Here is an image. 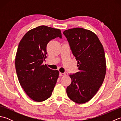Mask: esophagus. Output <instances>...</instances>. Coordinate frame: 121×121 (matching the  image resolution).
<instances>
[{
  "mask_svg": "<svg viewBox=\"0 0 121 121\" xmlns=\"http://www.w3.org/2000/svg\"><path fill=\"white\" fill-rule=\"evenodd\" d=\"M65 73H61L60 72L59 73V76H65Z\"/></svg>",
  "mask_w": 121,
  "mask_h": 121,
  "instance_id": "esophagus-1",
  "label": "esophagus"
}]
</instances>
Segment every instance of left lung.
Wrapping results in <instances>:
<instances>
[{"label": "left lung", "mask_w": 121, "mask_h": 121, "mask_svg": "<svg viewBox=\"0 0 121 121\" xmlns=\"http://www.w3.org/2000/svg\"><path fill=\"white\" fill-rule=\"evenodd\" d=\"M63 34L78 61L79 70L70 74L72 82L66 93L76 103H85L96 95L104 81L106 63L103 46L95 33L83 28L65 30Z\"/></svg>", "instance_id": "left-lung-1"}]
</instances>
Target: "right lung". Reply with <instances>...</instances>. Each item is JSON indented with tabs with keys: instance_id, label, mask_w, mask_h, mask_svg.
<instances>
[{
	"instance_id": "obj_1",
	"label": "right lung",
	"mask_w": 121,
	"mask_h": 121,
	"mask_svg": "<svg viewBox=\"0 0 121 121\" xmlns=\"http://www.w3.org/2000/svg\"><path fill=\"white\" fill-rule=\"evenodd\" d=\"M62 38L59 29L42 25L27 32L18 46L15 66L19 83L32 100L41 102L48 99L59 77L58 70L42 65L51 39Z\"/></svg>"
}]
</instances>
